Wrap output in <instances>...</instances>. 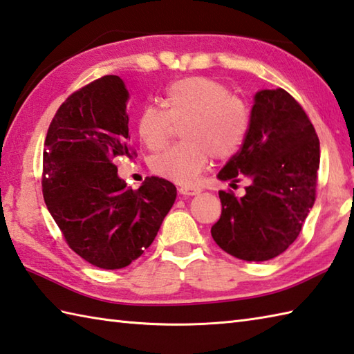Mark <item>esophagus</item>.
<instances>
[{
	"mask_svg": "<svg viewBox=\"0 0 354 354\" xmlns=\"http://www.w3.org/2000/svg\"><path fill=\"white\" fill-rule=\"evenodd\" d=\"M178 192L184 196H193V195H198L201 189H199V187H195V185H179Z\"/></svg>",
	"mask_w": 354,
	"mask_h": 354,
	"instance_id": "1",
	"label": "esophagus"
}]
</instances>
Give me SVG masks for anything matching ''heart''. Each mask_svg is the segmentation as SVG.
<instances>
[{
  "mask_svg": "<svg viewBox=\"0 0 354 354\" xmlns=\"http://www.w3.org/2000/svg\"><path fill=\"white\" fill-rule=\"evenodd\" d=\"M162 107L145 106L136 118V133L150 150L167 144L173 122L181 124V138L151 159L156 175L179 184H192L214 158L233 156L248 133L245 102L227 86L205 76L178 80L165 88Z\"/></svg>",
  "mask_w": 354,
  "mask_h": 354,
  "instance_id": "heart-1",
  "label": "heart"
}]
</instances>
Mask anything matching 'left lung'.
I'll return each instance as SVG.
<instances>
[{"mask_svg":"<svg viewBox=\"0 0 354 354\" xmlns=\"http://www.w3.org/2000/svg\"><path fill=\"white\" fill-rule=\"evenodd\" d=\"M319 158V140L301 104L283 88L256 93L245 141L218 173L221 181L247 178L250 185L242 198L219 192L214 242L244 261L286 252L315 204Z\"/></svg>","mask_w":354,"mask_h":354,"instance_id":"1","label":"left lung"}]
</instances>
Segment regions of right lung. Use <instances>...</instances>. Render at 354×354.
Masks as SVG:
<instances>
[{"label": "right lung", "instance_id": "obj_1", "mask_svg": "<svg viewBox=\"0 0 354 354\" xmlns=\"http://www.w3.org/2000/svg\"><path fill=\"white\" fill-rule=\"evenodd\" d=\"M129 90L106 75L73 92L48 126L43 196L72 250L88 264L118 270L149 248L176 199V187L151 176L131 190L118 176L116 156L130 147Z\"/></svg>", "mask_w": 354, "mask_h": 354}]
</instances>
